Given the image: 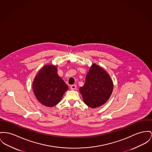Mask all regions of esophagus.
<instances>
[{
  "label": "esophagus",
  "mask_w": 152,
  "mask_h": 152,
  "mask_svg": "<svg viewBox=\"0 0 152 152\" xmlns=\"http://www.w3.org/2000/svg\"><path fill=\"white\" fill-rule=\"evenodd\" d=\"M76 87H77L76 85H71V86H70V88H71V89H72V90H74V89H76Z\"/></svg>",
  "instance_id": "obj_1"
}]
</instances>
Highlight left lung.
<instances>
[{
    "mask_svg": "<svg viewBox=\"0 0 152 152\" xmlns=\"http://www.w3.org/2000/svg\"><path fill=\"white\" fill-rule=\"evenodd\" d=\"M113 83L108 73L93 64L86 76L84 85L80 88L84 102L94 108L105 103L113 91Z\"/></svg>",
    "mask_w": 152,
    "mask_h": 152,
    "instance_id": "1",
    "label": "left lung"
}]
</instances>
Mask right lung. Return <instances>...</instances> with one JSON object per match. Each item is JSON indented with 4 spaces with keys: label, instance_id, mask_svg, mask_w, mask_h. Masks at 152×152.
<instances>
[{
    "label": "right lung",
    "instance_id": "1",
    "mask_svg": "<svg viewBox=\"0 0 152 152\" xmlns=\"http://www.w3.org/2000/svg\"><path fill=\"white\" fill-rule=\"evenodd\" d=\"M68 88L58 75L56 67L52 65L44 66L36 76L33 83V91L37 100L49 107L57 105Z\"/></svg>",
    "mask_w": 152,
    "mask_h": 152
}]
</instances>
